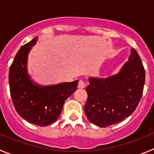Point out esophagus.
Here are the masks:
<instances>
[{"label":"esophagus","instance_id":"obj_1","mask_svg":"<svg viewBox=\"0 0 154 154\" xmlns=\"http://www.w3.org/2000/svg\"><path fill=\"white\" fill-rule=\"evenodd\" d=\"M78 87L79 88V89H83V88H85V82H84L83 80H79L78 84Z\"/></svg>","mask_w":154,"mask_h":154}]
</instances>
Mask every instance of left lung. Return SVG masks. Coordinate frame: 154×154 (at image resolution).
Here are the masks:
<instances>
[{"instance_id":"obj_1","label":"left lung","mask_w":154,"mask_h":154,"mask_svg":"<svg viewBox=\"0 0 154 154\" xmlns=\"http://www.w3.org/2000/svg\"><path fill=\"white\" fill-rule=\"evenodd\" d=\"M84 111L99 127L118 123L131 115L142 97L145 69L138 53L131 49L129 61L119 72L106 79L90 78Z\"/></svg>"}]
</instances>
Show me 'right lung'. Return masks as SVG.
<instances>
[{"instance_id":"1","label":"right lung","mask_w":154,"mask_h":154,"mask_svg":"<svg viewBox=\"0 0 154 154\" xmlns=\"http://www.w3.org/2000/svg\"><path fill=\"white\" fill-rule=\"evenodd\" d=\"M37 37L16 54L9 70V85L14 106L28 122L39 126L52 124L62 112L65 100L77 89L78 80L41 86L31 81L27 70L28 55Z\"/></svg>"}]
</instances>
